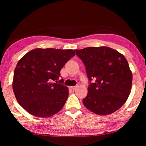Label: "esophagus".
I'll return each mask as SVG.
<instances>
[{"mask_svg": "<svg viewBox=\"0 0 146 146\" xmlns=\"http://www.w3.org/2000/svg\"><path fill=\"white\" fill-rule=\"evenodd\" d=\"M70 88L74 90H76L77 88H78V85H76V86H71Z\"/></svg>", "mask_w": 146, "mask_h": 146, "instance_id": "34e87169", "label": "esophagus"}]
</instances>
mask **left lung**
I'll return each instance as SVG.
<instances>
[{"mask_svg":"<svg viewBox=\"0 0 146 146\" xmlns=\"http://www.w3.org/2000/svg\"><path fill=\"white\" fill-rule=\"evenodd\" d=\"M75 51L85 64L88 80H95L88 85L83 105L100 115L119 110L127 100L132 88V73L124 56L106 46Z\"/></svg>","mask_w":146,"mask_h":146,"instance_id":"obj_1","label":"left lung"}]
</instances>
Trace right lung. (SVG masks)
Returning a JSON list of instances; mask_svg holds the SVG:
<instances>
[{
  "label": "right lung",
  "instance_id": "add662e5",
  "mask_svg": "<svg viewBox=\"0 0 146 146\" xmlns=\"http://www.w3.org/2000/svg\"><path fill=\"white\" fill-rule=\"evenodd\" d=\"M75 55L73 49L36 48L20 59L14 72L12 88L18 103L27 112L47 118L61 110L69 92L58 80L61 68Z\"/></svg>",
  "mask_w": 146,
  "mask_h": 146
}]
</instances>
